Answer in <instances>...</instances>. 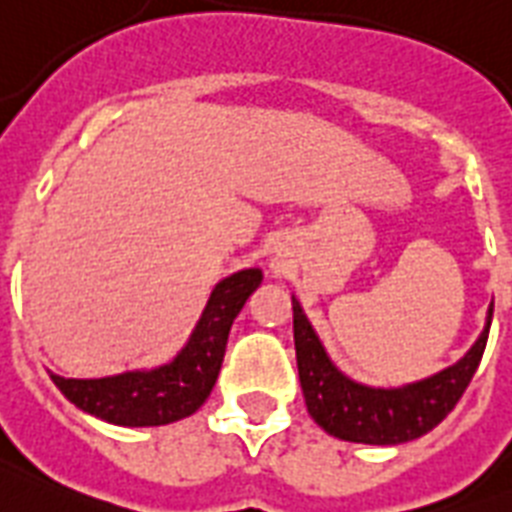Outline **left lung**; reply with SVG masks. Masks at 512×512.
<instances>
[{"mask_svg":"<svg viewBox=\"0 0 512 512\" xmlns=\"http://www.w3.org/2000/svg\"><path fill=\"white\" fill-rule=\"evenodd\" d=\"M492 306L487 327L458 363L421 382L382 390L353 382L329 361L301 303L293 298L295 358L308 413L327 434L361 445H400L432 432L453 411L479 369L492 324Z\"/></svg>","mask_w":512,"mask_h":512,"instance_id":"obj_1","label":"left lung"}]
</instances>
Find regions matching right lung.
<instances>
[{
	"label": "right lung",
	"instance_id": "right-lung-1",
	"mask_svg": "<svg viewBox=\"0 0 512 512\" xmlns=\"http://www.w3.org/2000/svg\"><path fill=\"white\" fill-rule=\"evenodd\" d=\"M261 280V269H243L219 282L185 348L164 366L101 379H65L52 374V382L80 411L109 424L162 426L180 421L196 413L209 398L222 369L232 322Z\"/></svg>",
	"mask_w": 512,
	"mask_h": 512
}]
</instances>
